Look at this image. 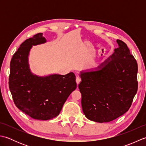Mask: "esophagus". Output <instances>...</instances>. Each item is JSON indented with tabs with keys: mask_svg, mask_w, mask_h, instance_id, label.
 I'll list each match as a JSON object with an SVG mask.
<instances>
[{
	"mask_svg": "<svg viewBox=\"0 0 146 146\" xmlns=\"http://www.w3.org/2000/svg\"><path fill=\"white\" fill-rule=\"evenodd\" d=\"M76 82L77 85H78L79 83H80V82H81V78H80L79 76H77L76 77Z\"/></svg>",
	"mask_w": 146,
	"mask_h": 146,
	"instance_id": "esophagus-1",
	"label": "esophagus"
}]
</instances>
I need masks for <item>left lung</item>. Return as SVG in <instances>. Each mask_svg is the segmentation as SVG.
I'll use <instances>...</instances> for the list:
<instances>
[{
    "mask_svg": "<svg viewBox=\"0 0 146 146\" xmlns=\"http://www.w3.org/2000/svg\"><path fill=\"white\" fill-rule=\"evenodd\" d=\"M97 68L80 71L78 85L83 113L88 119L112 121L131 107L137 91V63L124 42Z\"/></svg>",
    "mask_w": 146,
    "mask_h": 146,
    "instance_id": "obj_1",
    "label": "left lung"
}]
</instances>
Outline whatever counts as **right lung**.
Wrapping results in <instances>:
<instances>
[{
    "label": "right lung",
    "instance_id": "add662e5",
    "mask_svg": "<svg viewBox=\"0 0 146 146\" xmlns=\"http://www.w3.org/2000/svg\"><path fill=\"white\" fill-rule=\"evenodd\" d=\"M47 42L38 33L22 43L10 64L9 86L15 105L33 119L50 120L60 114L71 92L76 88L73 72L65 75L38 76L31 72L29 56L33 46Z\"/></svg>",
    "mask_w": 146,
    "mask_h": 146
}]
</instances>
